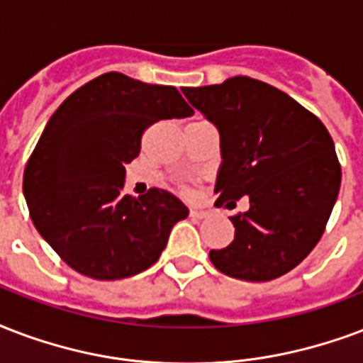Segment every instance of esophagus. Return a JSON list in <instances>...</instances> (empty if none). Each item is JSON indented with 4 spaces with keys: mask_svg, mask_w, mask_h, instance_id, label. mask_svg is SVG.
<instances>
[{
    "mask_svg": "<svg viewBox=\"0 0 363 363\" xmlns=\"http://www.w3.org/2000/svg\"><path fill=\"white\" fill-rule=\"evenodd\" d=\"M190 217H192V218H207V217H209V211H203V209H196V207H192V209H190Z\"/></svg>",
    "mask_w": 363,
    "mask_h": 363,
    "instance_id": "obj_1",
    "label": "esophagus"
}]
</instances>
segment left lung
I'll list each match as a JSON object with an SVG mask.
<instances>
[{
	"label": "left lung",
	"mask_w": 363,
	"mask_h": 363,
	"mask_svg": "<svg viewBox=\"0 0 363 363\" xmlns=\"http://www.w3.org/2000/svg\"><path fill=\"white\" fill-rule=\"evenodd\" d=\"M182 93L220 137L215 206L249 198L247 211L230 217L232 243L209 259L238 280L280 278L314 249L333 211L341 188L333 138L297 101L253 77Z\"/></svg>",
	"instance_id": "left-lung-1"
}]
</instances>
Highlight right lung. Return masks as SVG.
Masks as SVG:
<instances>
[{
	"mask_svg": "<svg viewBox=\"0 0 363 363\" xmlns=\"http://www.w3.org/2000/svg\"><path fill=\"white\" fill-rule=\"evenodd\" d=\"M194 110L173 85L108 72L82 85L47 121L24 169V198L41 238L76 272L121 280L160 259L188 207L167 190L123 192L125 163L146 127Z\"/></svg>",
	"mask_w": 363,
	"mask_h": 363,
	"instance_id": "right-lung-1",
	"label": "right lung"
}]
</instances>
